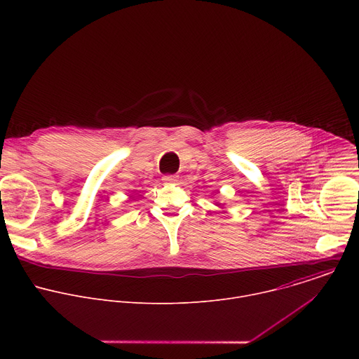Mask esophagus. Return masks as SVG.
Wrapping results in <instances>:
<instances>
[{
    "label": "esophagus",
    "instance_id": "34e87169",
    "mask_svg": "<svg viewBox=\"0 0 359 359\" xmlns=\"http://www.w3.org/2000/svg\"><path fill=\"white\" fill-rule=\"evenodd\" d=\"M177 179H179V176H176V175H165V176H163V180H165V182H170V183L177 182Z\"/></svg>",
    "mask_w": 359,
    "mask_h": 359
}]
</instances>
